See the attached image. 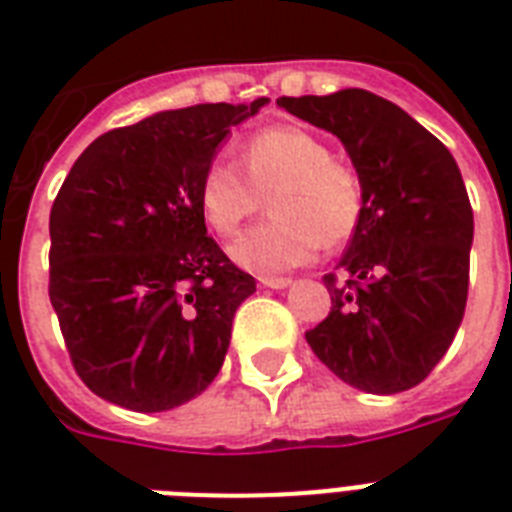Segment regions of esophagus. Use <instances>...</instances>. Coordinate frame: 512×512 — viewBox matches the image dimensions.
Returning <instances> with one entry per match:
<instances>
[{
    "mask_svg": "<svg viewBox=\"0 0 512 512\" xmlns=\"http://www.w3.org/2000/svg\"><path fill=\"white\" fill-rule=\"evenodd\" d=\"M263 287H271V289H287L292 284V279H284V276H263L260 279Z\"/></svg>",
    "mask_w": 512,
    "mask_h": 512,
    "instance_id": "esophagus-1",
    "label": "esophagus"
}]
</instances>
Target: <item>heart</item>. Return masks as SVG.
<instances>
[{"mask_svg":"<svg viewBox=\"0 0 512 512\" xmlns=\"http://www.w3.org/2000/svg\"><path fill=\"white\" fill-rule=\"evenodd\" d=\"M247 176L228 159H215L199 180V209L225 239L271 199L273 217L231 247L241 268L292 271L324 247H340L364 215V183L348 162L332 156L327 140L300 127L255 132L241 151Z\"/></svg>","mask_w":512,"mask_h":512,"instance_id":"heart-1","label":"heart"}]
</instances>
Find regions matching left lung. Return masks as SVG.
I'll list each match as a JSON object with an SVG mask.
<instances>
[{
  "label": "left lung",
  "mask_w": 512,
  "mask_h": 512,
  "mask_svg": "<svg viewBox=\"0 0 512 512\" xmlns=\"http://www.w3.org/2000/svg\"><path fill=\"white\" fill-rule=\"evenodd\" d=\"M332 132L364 183V215L335 273L332 311L305 340L366 393L420 385L452 345L468 303L473 209L449 148L396 103L366 90L279 98Z\"/></svg>",
  "instance_id": "8db88e82"
}]
</instances>
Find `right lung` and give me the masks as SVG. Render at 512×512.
<instances>
[{
    "mask_svg": "<svg viewBox=\"0 0 512 512\" xmlns=\"http://www.w3.org/2000/svg\"><path fill=\"white\" fill-rule=\"evenodd\" d=\"M265 103H201L106 132L60 185L50 303L95 396L167 412L220 372L255 279L207 236L199 180L231 127Z\"/></svg>",
    "mask_w": 512,
    "mask_h": 512,
    "instance_id": "1",
    "label": "right lung"
}]
</instances>
